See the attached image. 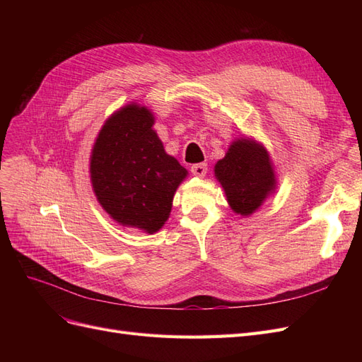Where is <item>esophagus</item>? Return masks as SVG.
Segmentation results:
<instances>
[{
    "mask_svg": "<svg viewBox=\"0 0 362 362\" xmlns=\"http://www.w3.org/2000/svg\"><path fill=\"white\" fill-rule=\"evenodd\" d=\"M190 170H192V173L194 175V177L202 178V177H205V175H206L208 168H206L205 163H198V164H193V166L190 168Z\"/></svg>",
    "mask_w": 362,
    "mask_h": 362,
    "instance_id": "34e87169",
    "label": "esophagus"
}]
</instances>
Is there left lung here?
Wrapping results in <instances>:
<instances>
[{
  "mask_svg": "<svg viewBox=\"0 0 362 362\" xmlns=\"http://www.w3.org/2000/svg\"><path fill=\"white\" fill-rule=\"evenodd\" d=\"M214 173L233 210L249 216L275 189V175L267 151L247 139L237 140L218 160Z\"/></svg>",
  "mask_w": 362,
  "mask_h": 362,
  "instance_id": "1",
  "label": "left lung"
}]
</instances>
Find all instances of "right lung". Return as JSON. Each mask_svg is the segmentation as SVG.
I'll list each match as a JSON object with an SVG mask.
<instances>
[{"instance_id":"obj_1","label":"right lung","mask_w":362,"mask_h":362,"mask_svg":"<svg viewBox=\"0 0 362 362\" xmlns=\"http://www.w3.org/2000/svg\"><path fill=\"white\" fill-rule=\"evenodd\" d=\"M145 107L129 104L100 131L90 157L98 201L116 222L152 234L168 221L175 190L187 177L164 152Z\"/></svg>"}]
</instances>
